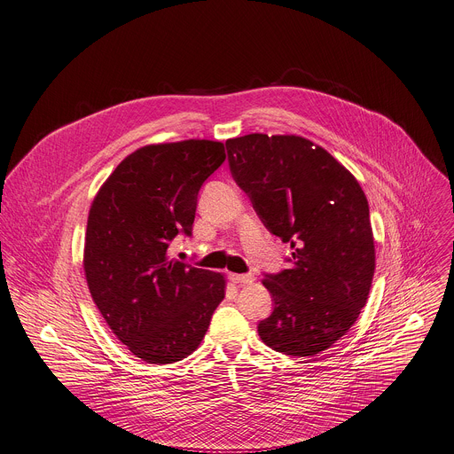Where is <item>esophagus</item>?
Returning <instances> with one entry per match:
<instances>
[{
    "instance_id": "34e87169",
    "label": "esophagus",
    "mask_w": 454,
    "mask_h": 454,
    "mask_svg": "<svg viewBox=\"0 0 454 454\" xmlns=\"http://www.w3.org/2000/svg\"><path fill=\"white\" fill-rule=\"evenodd\" d=\"M230 280L233 284H251L254 278H253V275H235V273H231Z\"/></svg>"
}]
</instances>
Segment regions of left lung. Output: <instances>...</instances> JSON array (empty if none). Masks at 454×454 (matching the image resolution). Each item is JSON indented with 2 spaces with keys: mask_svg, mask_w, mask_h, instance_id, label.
<instances>
[{
  "mask_svg": "<svg viewBox=\"0 0 454 454\" xmlns=\"http://www.w3.org/2000/svg\"><path fill=\"white\" fill-rule=\"evenodd\" d=\"M235 183L256 215L291 244V270L264 275L273 312L262 341L287 356H316L341 340L368 300L375 270L370 210L357 179L301 137L246 135L226 142Z\"/></svg>",
  "mask_w": 454,
  "mask_h": 454,
  "instance_id": "1",
  "label": "left lung"
}]
</instances>
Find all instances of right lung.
Segmentation results:
<instances>
[{
	"label": "right lung",
	"mask_w": 454,
	"mask_h": 454,
	"mask_svg": "<svg viewBox=\"0 0 454 454\" xmlns=\"http://www.w3.org/2000/svg\"><path fill=\"white\" fill-rule=\"evenodd\" d=\"M224 160L221 142L145 145L113 170L91 205L90 293L113 334L145 363L190 356L224 298L221 273L168 256L176 235H192L200 190Z\"/></svg>",
	"instance_id": "right-lung-1"
}]
</instances>
